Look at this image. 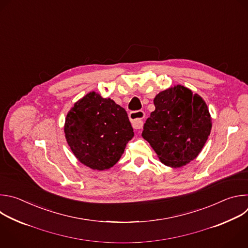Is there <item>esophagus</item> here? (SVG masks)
Instances as JSON below:
<instances>
[{
    "label": "esophagus",
    "instance_id": "obj_1",
    "mask_svg": "<svg viewBox=\"0 0 248 248\" xmlns=\"http://www.w3.org/2000/svg\"><path fill=\"white\" fill-rule=\"evenodd\" d=\"M145 114L141 110L132 111L129 114V118L132 122V126L134 129H141L143 126V118Z\"/></svg>",
    "mask_w": 248,
    "mask_h": 248
}]
</instances>
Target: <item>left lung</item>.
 I'll use <instances>...</instances> for the list:
<instances>
[{
	"label": "left lung",
	"instance_id": "8db88e82",
	"mask_svg": "<svg viewBox=\"0 0 248 248\" xmlns=\"http://www.w3.org/2000/svg\"><path fill=\"white\" fill-rule=\"evenodd\" d=\"M155 110L143 125L142 138L159 160L179 168L195 159L210 135L212 119L203 98L177 85L157 93Z\"/></svg>",
	"mask_w": 248,
	"mask_h": 248
}]
</instances>
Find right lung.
Listing matches in <instances>:
<instances>
[{
	"mask_svg": "<svg viewBox=\"0 0 248 248\" xmlns=\"http://www.w3.org/2000/svg\"><path fill=\"white\" fill-rule=\"evenodd\" d=\"M64 134L75 157L98 171L115 165L134 137L126 110L95 92L84 95L70 108Z\"/></svg>",
	"mask_w": 248,
	"mask_h": 248,
	"instance_id": "1",
	"label": "right lung"
}]
</instances>
